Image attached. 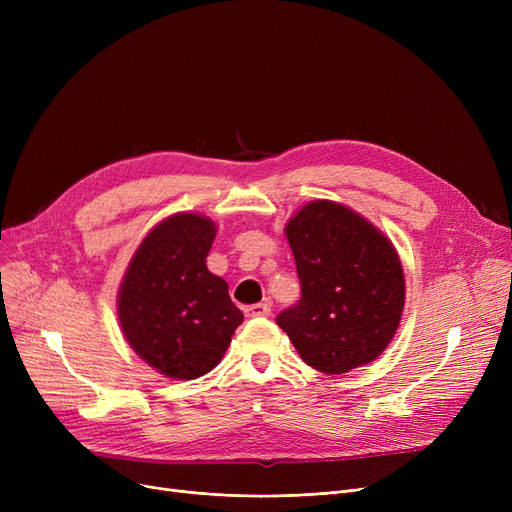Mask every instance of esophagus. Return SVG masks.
<instances>
[{
	"instance_id": "1",
	"label": "esophagus",
	"mask_w": 512,
	"mask_h": 512,
	"mask_svg": "<svg viewBox=\"0 0 512 512\" xmlns=\"http://www.w3.org/2000/svg\"><path fill=\"white\" fill-rule=\"evenodd\" d=\"M270 313H272V309H270V305H265V303H255V305L245 307L247 317H267Z\"/></svg>"
}]
</instances>
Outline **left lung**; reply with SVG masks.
Returning <instances> with one entry per match:
<instances>
[{"instance_id":"8db88e82","label":"left lung","mask_w":512,"mask_h":512,"mask_svg":"<svg viewBox=\"0 0 512 512\" xmlns=\"http://www.w3.org/2000/svg\"><path fill=\"white\" fill-rule=\"evenodd\" d=\"M301 301L276 324L321 373L378 359L405 309V276L392 242L351 207L311 201L288 220Z\"/></svg>"}]
</instances>
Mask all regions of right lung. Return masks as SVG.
Instances as JSON below:
<instances>
[{
	"label": "right lung",
	"mask_w": 512,
	"mask_h": 512,
	"mask_svg": "<svg viewBox=\"0 0 512 512\" xmlns=\"http://www.w3.org/2000/svg\"><path fill=\"white\" fill-rule=\"evenodd\" d=\"M215 232L205 215H170L143 238L118 290L126 342L172 380L211 371L242 324L226 280L207 270Z\"/></svg>",
	"instance_id": "1"
}]
</instances>
